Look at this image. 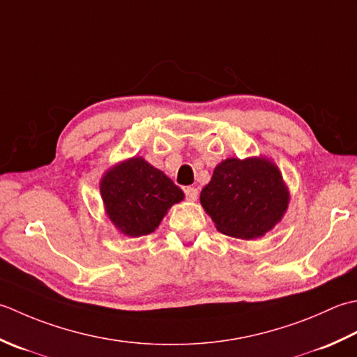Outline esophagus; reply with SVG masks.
I'll use <instances>...</instances> for the list:
<instances>
[{"instance_id":"1","label":"esophagus","mask_w":357,"mask_h":357,"mask_svg":"<svg viewBox=\"0 0 357 357\" xmlns=\"http://www.w3.org/2000/svg\"><path fill=\"white\" fill-rule=\"evenodd\" d=\"M185 195H186V199L188 200H197V197H199V189L197 188H194V186H186L185 188Z\"/></svg>"}]
</instances>
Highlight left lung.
I'll return each instance as SVG.
<instances>
[{
  "mask_svg": "<svg viewBox=\"0 0 357 357\" xmlns=\"http://www.w3.org/2000/svg\"><path fill=\"white\" fill-rule=\"evenodd\" d=\"M200 203L222 234L250 240L265 236L282 220L289 192L268 158H227L202 189Z\"/></svg>",
  "mask_w": 357,
  "mask_h": 357,
  "instance_id": "1",
  "label": "left lung"
}]
</instances>
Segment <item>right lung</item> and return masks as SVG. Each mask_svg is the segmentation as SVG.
<instances>
[{
	"mask_svg": "<svg viewBox=\"0 0 357 357\" xmlns=\"http://www.w3.org/2000/svg\"><path fill=\"white\" fill-rule=\"evenodd\" d=\"M106 214L129 237L151 234L168 209L181 202L183 191L143 157L112 166L100 181Z\"/></svg>",
	"mask_w": 357,
	"mask_h": 357,
	"instance_id": "obj_1",
	"label": "right lung"
}]
</instances>
